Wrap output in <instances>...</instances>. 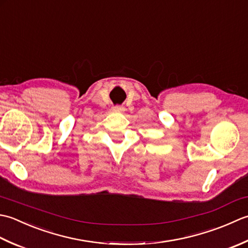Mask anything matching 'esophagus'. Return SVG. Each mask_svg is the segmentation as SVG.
I'll return each instance as SVG.
<instances>
[{"instance_id":"1","label":"esophagus","mask_w":248,"mask_h":248,"mask_svg":"<svg viewBox=\"0 0 248 248\" xmlns=\"http://www.w3.org/2000/svg\"><path fill=\"white\" fill-rule=\"evenodd\" d=\"M124 107L123 106H121V105H117V106H113L112 107V110L113 111H117V112H122V111H124Z\"/></svg>"}]
</instances>
